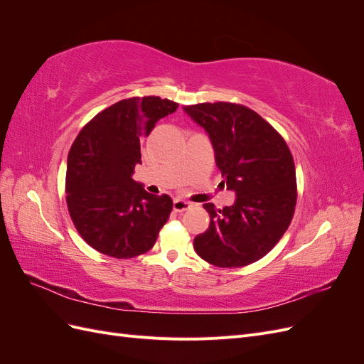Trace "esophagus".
I'll use <instances>...</instances> for the list:
<instances>
[{"label":"esophagus","mask_w":364,"mask_h":364,"mask_svg":"<svg viewBox=\"0 0 364 364\" xmlns=\"http://www.w3.org/2000/svg\"><path fill=\"white\" fill-rule=\"evenodd\" d=\"M191 206H193V203L186 202V200H181V199H176L173 202V209L176 213H183V211H186V209H190Z\"/></svg>","instance_id":"obj_1"}]
</instances>
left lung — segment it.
I'll return each instance as SVG.
<instances>
[{
  "label": "left lung",
  "mask_w": 364,
  "mask_h": 364,
  "mask_svg": "<svg viewBox=\"0 0 364 364\" xmlns=\"http://www.w3.org/2000/svg\"><path fill=\"white\" fill-rule=\"evenodd\" d=\"M211 138L232 206L205 203L209 228L194 249L215 267H243L266 257L289 229L297 199L293 155L279 132L247 106L217 102L183 106Z\"/></svg>",
  "instance_id": "obj_1"
}]
</instances>
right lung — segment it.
Instances as JSON below:
<instances>
[{
	"label": "right lung",
	"mask_w": 364,
	"mask_h": 364,
	"mask_svg": "<svg viewBox=\"0 0 364 364\" xmlns=\"http://www.w3.org/2000/svg\"><path fill=\"white\" fill-rule=\"evenodd\" d=\"M179 105L155 95L132 97L98 112L74 139L67 167V205L80 237L118 259L149 252L173 209L170 196L149 194L132 179L139 139Z\"/></svg>",
	"instance_id": "obj_1"
}]
</instances>
